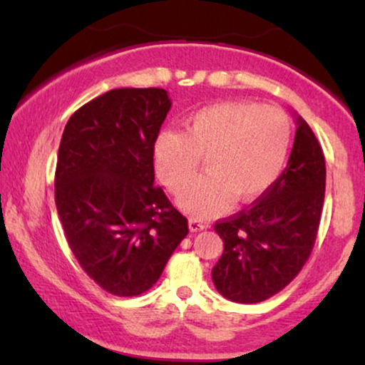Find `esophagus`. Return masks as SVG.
<instances>
[{"instance_id": "34e87169", "label": "esophagus", "mask_w": 365, "mask_h": 365, "mask_svg": "<svg viewBox=\"0 0 365 365\" xmlns=\"http://www.w3.org/2000/svg\"><path fill=\"white\" fill-rule=\"evenodd\" d=\"M207 227H209L207 224L199 221V219H189V231H191V232L204 231V229H207Z\"/></svg>"}]
</instances>
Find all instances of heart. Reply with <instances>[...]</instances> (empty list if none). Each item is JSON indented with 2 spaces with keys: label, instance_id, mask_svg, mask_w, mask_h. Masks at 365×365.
I'll list each match as a JSON object with an SVG mask.
<instances>
[{
  "label": "heart",
  "instance_id": "1",
  "mask_svg": "<svg viewBox=\"0 0 365 365\" xmlns=\"http://www.w3.org/2000/svg\"><path fill=\"white\" fill-rule=\"evenodd\" d=\"M291 119L277 106L247 101L209 104L184 119L182 133L154 139L158 178L174 194L182 192L207 158L210 174L178 199L184 211L214 217L239 202L256 201L274 186L291 149Z\"/></svg>",
  "mask_w": 365,
  "mask_h": 365
}]
</instances>
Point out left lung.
Returning a JSON list of instances; mask_svg holds the SVG:
<instances>
[{
  "mask_svg": "<svg viewBox=\"0 0 365 365\" xmlns=\"http://www.w3.org/2000/svg\"><path fill=\"white\" fill-rule=\"evenodd\" d=\"M297 131L287 168L251 207L216 222L224 242L212 267L222 297L266 301L282 291L311 256L326 192V161L317 138L296 114Z\"/></svg>",
  "mask_w": 365,
  "mask_h": 365,
  "instance_id": "left-lung-1",
  "label": "left lung"
}]
</instances>
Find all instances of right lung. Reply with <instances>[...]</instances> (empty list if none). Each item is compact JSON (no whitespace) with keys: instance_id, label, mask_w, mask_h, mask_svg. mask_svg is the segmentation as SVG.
Here are the masks:
<instances>
[{"instance_id":"obj_1","label":"right lung","mask_w":365,"mask_h":365,"mask_svg":"<svg viewBox=\"0 0 365 365\" xmlns=\"http://www.w3.org/2000/svg\"><path fill=\"white\" fill-rule=\"evenodd\" d=\"M171 109L161 88H119L69 118L59 143L54 201L83 271L119 297L151 289L187 219L154 186L153 144Z\"/></svg>"}]
</instances>
